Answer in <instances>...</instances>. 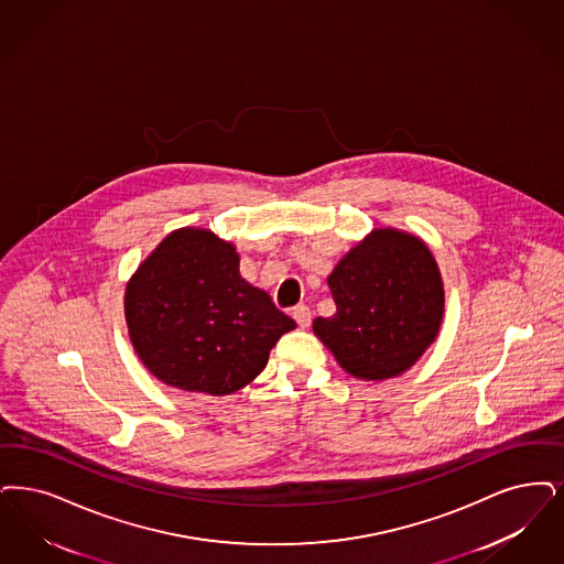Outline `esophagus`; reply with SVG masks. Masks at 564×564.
Wrapping results in <instances>:
<instances>
[{"label":"esophagus","mask_w":564,"mask_h":564,"mask_svg":"<svg viewBox=\"0 0 564 564\" xmlns=\"http://www.w3.org/2000/svg\"><path fill=\"white\" fill-rule=\"evenodd\" d=\"M292 316L300 329H308V325H311V308L308 306H304V304L295 306L292 311Z\"/></svg>","instance_id":"esophagus-1"}]
</instances>
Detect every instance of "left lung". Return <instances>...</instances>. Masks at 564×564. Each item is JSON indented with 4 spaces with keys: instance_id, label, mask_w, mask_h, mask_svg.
I'll use <instances>...</instances> for the list:
<instances>
[{
    "instance_id": "obj_1",
    "label": "left lung",
    "mask_w": 564,
    "mask_h": 564,
    "mask_svg": "<svg viewBox=\"0 0 564 564\" xmlns=\"http://www.w3.org/2000/svg\"><path fill=\"white\" fill-rule=\"evenodd\" d=\"M336 315L313 332L352 378L405 373L441 332L445 290L429 246L399 228H376L327 276Z\"/></svg>"
}]
</instances>
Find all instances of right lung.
Returning <instances> with one entry per match:
<instances>
[{"label": "right lung", "mask_w": 564, "mask_h": 564, "mask_svg": "<svg viewBox=\"0 0 564 564\" xmlns=\"http://www.w3.org/2000/svg\"><path fill=\"white\" fill-rule=\"evenodd\" d=\"M123 311L135 355L159 382L212 397L253 382L295 329L241 276L237 248L195 226L172 230L138 264Z\"/></svg>", "instance_id": "add662e5"}]
</instances>
